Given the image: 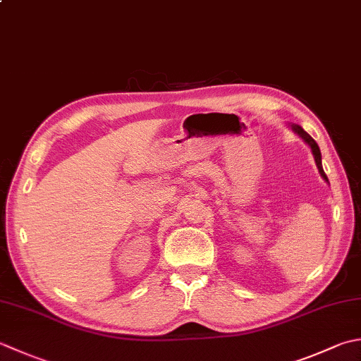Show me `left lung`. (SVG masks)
<instances>
[{"label": "left lung", "mask_w": 361, "mask_h": 361, "mask_svg": "<svg viewBox=\"0 0 361 361\" xmlns=\"http://www.w3.org/2000/svg\"><path fill=\"white\" fill-rule=\"evenodd\" d=\"M291 126V130L295 133V134H299V137L303 140V142H305L310 148H312V153H313V157H314V162H316V167H317V171H319V173H321V176H322V180L326 181V183H329V178H327V175L324 173V169H322V157H321V150H319V147H317V144H316V140L310 136V134L302 128L300 125H295V123H291L289 125Z\"/></svg>", "instance_id": "left-lung-1"}]
</instances>
